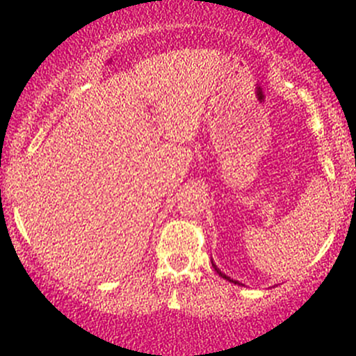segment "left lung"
Returning a JSON list of instances; mask_svg holds the SVG:
<instances>
[{
	"instance_id": "obj_1",
	"label": "left lung",
	"mask_w": 356,
	"mask_h": 356,
	"mask_svg": "<svg viewBox=\"0 0 356 356\" xmlns=\"http://www.w3.org/2000/svg\"><path fill=\"white\" fill-rule=\"evenodd\" d=\"M212 266H214V264H212ZM214 268H216V266H214ZM216 271H218V273H219V275H220V276H222V277H226V280H227V281H232V280H231V277H227L226 275H222V273H220L218 268H216ZM234 283H238V281H234Z\"/></svg>"
}]
</instances>
